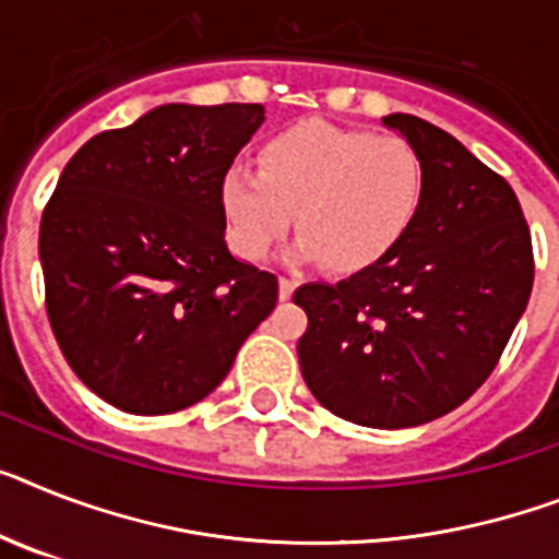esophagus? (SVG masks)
Instances as JSON below:
<instances>
[{
  "label": "esophagus",
  "instance_id": "1",
  "mask_svg": "<svg viewBox=\"0 0 559 559\" xmlns=\"http://www.w3.org/2000/svg\"><path fill=\"white\" fill-rule=\"evenodd\" d=\"M297 288V280H290V276H280V299H290Z\"/></svg>",
  "mask_w": 559,
  "mask_h": 559
}]
</instances>
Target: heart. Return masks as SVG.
Listing matches in <instances>:
<instances>
[{"mask_svg":"<svg viewBox=\"0 0 559 559\" xmlns=\"http://www.w3.org/2000/svg\"><path fill=\"white\" fill-rule=\"evenodd\" d=\"M426 200V165L403 136L308 119L260 147V170L230 165L223 214L230 248L262 260L294 225L299 253L336 274L373 269L405 239Z\"/></svg>","mask_w":559,"mask_h":559,"instance_id":"b5f03b06","label":"heart"}]
</instances>
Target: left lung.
<instances>
[{
  "label": "left lung",
  "mask_w": 559,
  "mask_h": 559,
  "mask_svg": "<svg viewBox=\"0 0 559 559\" xmlns=\"http://www.w3.org/2000/svg\"><path fill=\"white\" fill-rule=\"evenodd\" d=\"M382 122L417 147L426 200L405 239L343 283H308L297 354L331 414L412 428L454 412L495 371L534 283L518 193L472 151L412 114Z\"/></svg>",
  "instance_id": "1"
}]
</instances>
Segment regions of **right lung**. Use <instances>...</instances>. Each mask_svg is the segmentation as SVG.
<instances>
[{"label":"right lung","mask_w":559,"mask_h":559,"mask_svg":"<svg viewBox=\"0 0 559 559\" xmlns=\"http://www.w3.org/2000/svg\"><path fill=\"white\" fill-rule=\"evenodd\" d=\"M262 105H163L96 133L39 225L45 308L73 373L119 412L174 414L225 380L280 283L230 257L223 177Z\"/></svg>","instance_id":"obj_1"}]
</instances>
